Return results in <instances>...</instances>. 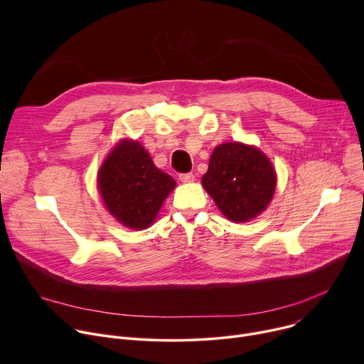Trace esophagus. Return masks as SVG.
Returning <instances> with one entry per match:
<instances>
[{
    "label": "esophagus",
    "instance_id": "esophagus-1",
    "mask_svg": "<svg viewBox=\"0 0 364 364\" xmlns=\"http://www.w3.org/2000/svg\"><path fill=\"white\" fill-rule=\"evenodd\" d=\"M183 183H191L194 180V174L193 173H184V174H180L178 177Z\"/></svg>",
    "mask_w": 364,
    "mask_h": 364
}]
</instances>
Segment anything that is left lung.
<instances>
[{
  "instance_id": "left-lung-1",
  "label": "left lung",
  "mask_w": 364,
  "mask_h": 364,
  "mask_svg": "<svg viewBox=\"0 0 364 364\" xmlns=\"http://www.w3.org/2000/svg\"><path fill=\"white\" fill-rule=\"evenodd\" d=\"M201 184L229 220L242 223L267 209L275 193L277 173L259 148L226 142L215 148Z\"/></svg>"
}]
</instances>
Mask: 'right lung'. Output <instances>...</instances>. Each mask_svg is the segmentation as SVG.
I'll return each instance as SVG.
<instances>
[{
  "instance_id": "add662e5",
  "label": "right lung",
  "mask_w": 364,
  "mask_h": 364,
  "mask_svg": "<svg viewBox=\"0 0 364 364\" xmlns=\"http://www.w3.org/2000/svg\"><path fill=\"white\" fill-rule=\"evenodd\" d=\"M174 187V178L155 167L146 149L132 139H122L97 173V188L108 212L134 230L154 223Z\"/></svg>"
}]
</instances>
